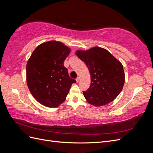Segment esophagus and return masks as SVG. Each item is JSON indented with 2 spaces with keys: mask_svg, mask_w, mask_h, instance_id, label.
I'll return each instance as SVG.
<instances>
[{
  "mask_svg": "<svg viewBox=\"0 0 153 153\" xmlns=\"http://www.w3.org/2000/svg\"><path fill=\"white\" fill-rule=\"evenodd\" d=\"M80 78L79 77V76H78L77 78H76V82L77 83H78L80 82Z\"/></svg>",
  "mask_w": 153,
  "mask_h": 153,
  "instance_id": "34e87169",
  "label": "esophagus"
}]
</instances>
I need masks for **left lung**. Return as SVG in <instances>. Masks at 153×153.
Masks as SVG:
<instances>
[{
	"mask_svg": "<svg viewBox=\"0 0 153 153\" xmlns=\"http://www.w3.org/2000/svg\"><path fill=\"white\" fill-rule=\"evenodd\" d=\"M76 54L85 63L91 74V85L83 91L88 103L100 106L112 102L121 92L124 84L122 64L108 50L100 47L78 50Z\"/></svg>",
	"mask_w": 153,
	"mask_h": 153,
	"instance_id": "left-lung-1",
	"label": "left lung"
}]
</instances>
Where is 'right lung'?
Returning <instances> with one entry per match:
<instances>
[{
	"label": "right lung",
	"instance_id": "right-lung-1",
	"mask_svg": "<svg viewBox=\"0 0 153 153\" xmlns=\"http://www.w3.org/2000/svg\"><path fill=\"white\" fill-rule=\"evenodd\" d=\"M70 49L61 42L52 41L41 44L27 64V83L34 98L48 107L63 103L73 83L64 62Z\"/></svg>",
	"mask_w": 153,
	"mask_h": 153
}]
</instances>
